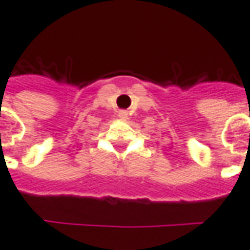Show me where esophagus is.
I'll return each mask as SVG.
<instances>
[{"instance_id": "1", "label": "esophagus", "mask_w": 250, "mask_h": 250, "mask_svg": "<svg viewBox=\"0 0 250 250\" xmlns=\"http://www.w3.org/2000/svg\"><path fill=\"white\" fill-rule=\"evenodd\" d=\"M118 117H120L121 120H126V118H128V111L121 110L120 113H118Z\"/></svg>"}]
</instances>
